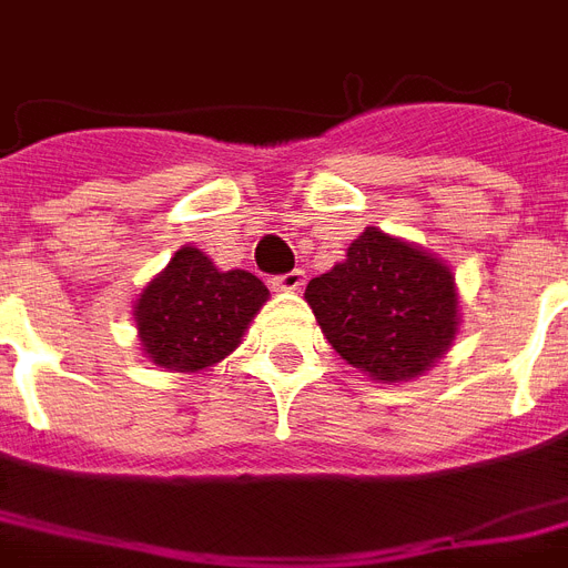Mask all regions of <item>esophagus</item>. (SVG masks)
I'll list each match as a JSON object with an SVG mask.
<instances>
[{
	"instance_id": "34e87169",
	"label": "esophagus",
	"mask_w": 568,
	"mask_h": 568,
	"mask_svg": "<svg viewBox=\"0 0 568 568\" xmlns=\"http://www.w3.org/2000/svg\"><path fill=\"white\" fill-rule=\"evenodd\" d=\"M271 285H274V292H301L303 285H306V274L303 271H288L283 276H274Z\"/></svg>"
}]
</instances>
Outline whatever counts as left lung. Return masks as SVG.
Here are the masks:
<instances>
[{
    "mask_svg": "<svg viewBox=\"0 0 568 568\" xmlns=\"http://www.w3.org/2000/svg\"><path fill=\"white\" fill-rule=\"evenodd\" d=\"M303 297L333 351L377 383L430 372L463 318L450 265L377 226H365L342 262L310 280Z\"/></svg>",
    "mask_w": 568,
    "mask_h": 568,
    "instance_id": "obj_1",
    "label": "left lung"
}]
</instances>
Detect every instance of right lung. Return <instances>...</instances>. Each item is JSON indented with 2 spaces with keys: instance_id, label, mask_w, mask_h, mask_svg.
<instances>
[{
  "instance_id": "1",
  "label": "right lung",
  "mask_w": 568,
  "mask_h": 568,
  "mask_svg": "<svg viewBox=\"0 0 568 568\" xmlns=\"http://www.w3.org/2000/svg\"><path fill=\"white\" fill-rule=\"evenodd\" d=\"M271 292L250 271H221L203 250L182 247L141 288L135 329L141 351L164 372L212 368L244 342Z\"/></svg>"
}]
</instances>
